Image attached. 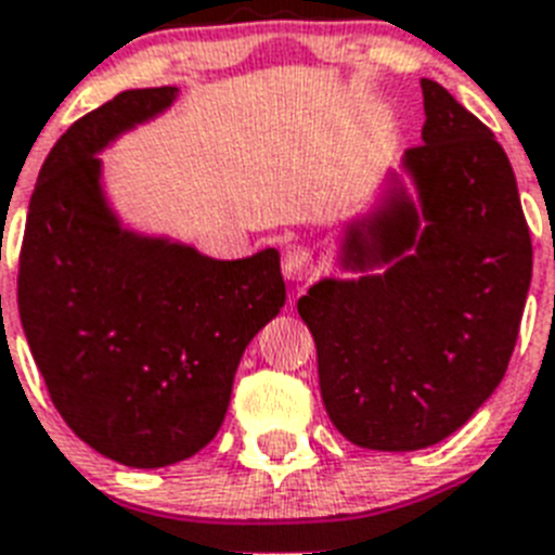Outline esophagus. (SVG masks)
Here are the masks:
<instances>
[{
    "label": "esophagus",
    "instance_id": "1",
    "mask_svg": "<svg viewBox=\"0 0 555 555\" xmlns=\"http://www.w3.org/2000/svg\"><path fill=\"white\" fill-rule=\"evenodd\" d=\"M319 270L317 259L305 247H287L285 256H282V273H285L287 282H305Z\"/></svg>",
    "mask_w": 555,
    "mask_h": 555
}]
</instances>
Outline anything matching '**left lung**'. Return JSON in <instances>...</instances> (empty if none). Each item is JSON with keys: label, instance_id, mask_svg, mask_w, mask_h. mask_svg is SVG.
<instances>
[{"label": "left lung", "instance_id": "8db88e82", "mask_svg": "<svg viewBox=\"0 0 555 555\" xmlns=\"http://www.w3.org/2000/svg\"><path fill=\"white\" fill-rule=\"evenodd\" d=\"M422 145L379 202L345 224L339 264L296 301L313 333L319 387L341 436L422 450L456 434L504 379L533 273L511 159L476 116L422 79ZM385 267V274H371Z\"/></svg>", "mask_w": 555, "mask_h": 555}]
</instances>
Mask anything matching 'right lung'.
<instances>
[{
    "label": "right lung",
    "instance_id": "add662e5",
    "mask_svg": "<svg viewBox=\"0 0 555 555\" xmlns=\"http://www.w3.org/2000/svg\"><path fill=\"white\" fill-rule=\"evenodd\" d=\"M179 88L125 90L62 133L28 207L20 319L48 393L85 444L168 467L219 434L238 359L285 305L276 247L210 259L125 228L99 153L165 114Z\"/></svg>",
    "mask_w": 555,
    "mask_h": 555
}]
</instances>
